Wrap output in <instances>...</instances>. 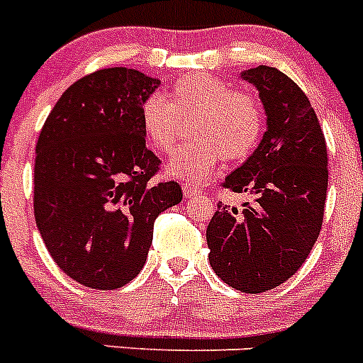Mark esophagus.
Masks as SVG:
<instances>
[{
	"mask_svg": "<svg viewBox=\"0 0 363 363\" xmlns=\"http://www.w3.org/2000/svg\"><path fill=\"white\" fill-rule=\"evenodd\" d=\"M184 194H185V198H196V196H200L201 194V191L198 187H194V185H189V184H184Z\"/></svg>",
	"mask_w": 363,
	"mask_h": 363,
	"instance_id": "1",
	"label": "esophagus"
}]
</instances>
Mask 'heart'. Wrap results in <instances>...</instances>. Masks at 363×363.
Returning <instances> with one entry per match:
<instances>
[{"mask_svg":"<svg viewBox=\"0 0 363 363\" xmlns=\"http://www.w3.org/2000/svg\"><path fill=\"white\" fill-rule=\"evenodd\" d=\"M179 120H192L194 142L167 162L165 174L189 185L209 178L221 156L230 162L249 156L264 133V108L258 98L234 91L229 82L209 74H192L174 82L171 101L158 92L143 99L142 130L154 152L174 149Z\"/></svg>","mask_w":363,"mask_h":363,"instance_id":"obj_1","label":"heart"}]
</instances>
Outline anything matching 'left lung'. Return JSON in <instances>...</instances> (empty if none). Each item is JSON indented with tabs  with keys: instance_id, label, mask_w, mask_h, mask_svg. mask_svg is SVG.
I'll list each match as a JSON object with an SVG mask.
<instances>
[{
	"instance_id": "obj_1",
	"label": "left lung",
	"mask_w": 363,
	"mask_h": 363,
	"mask_svg": "<svg viewBox=\"0 0 363 363\" xmlns=\"http://www.w3.org/2000/svg\"><path fill=\"white\" fill-rule=\"evenodd\" d=\"M240 76L259 92L267 130L223 185L251 192L255 203L242 213L218 203L207 245L221 280L258 294L289 280L309 256L322 229L329 171L322 127L300 86L274 67Z\"/></svg>"
}]
</instances>
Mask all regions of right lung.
<instances>
[{
  "mask_svg": "<svg viewBox=\"0 0 363 363\" xmlns=\"http://www.w3.org/2000/svg\"><path fill=\"white\" fill-rule=\"evenodd\" d=\"M160 83L127 67L96 70L63 92L38 138V230L57 267L91 289L136 278L154 220L184 196L176 182H152L160 160L145 147L142 104Z\"/></svg>",
  "mask_w": 363,
  "mask_h": 363,
  "instance_id": "right-lung-1",
  "label": "right lung"
}]
</instances>
